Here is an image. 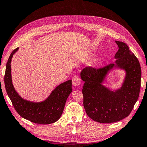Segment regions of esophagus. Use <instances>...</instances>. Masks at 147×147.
I'll use <instances>...</instances> for the list:
<instances>
[{"instance_id":"obj_1","label":"esophagus","mask_w":147,"mask_h":147,"mask_svg":"<svg viewBox=\"0 0 147 147\" xmlns=\"http://www.w3.org/2000/svg\"><path fill=\"white\" fill-rule=\"evenodd\" d=\"M81 82L80 78L78 76H74L72 79V84L74 86H79Z\"/></svg>"}]
</instances>
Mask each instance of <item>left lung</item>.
Here are the masks:
<instances>
[{"label":"left lung","mask_w":147,"mask_h":147,"mask_svg":"<svg viewBox=\"0 0 147 147\" xmlns=\"http://www.w3.org/2000/svg\"><path fill=\"white\" fill-rule=\"evenodd\" d=\"M116 43L119 50L115 56V64L99 68L86 67L80 73L85 82L84 109L90 118L101 123L117 122L128 116L138 99L141 87L142 71L138 58L126 43ZM115 67L123 68L127 74L121 89L112 91L101 84L108 71Z\"/></svg>","instance_id":"1"}]
</instances>
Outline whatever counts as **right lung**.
<instances>
[{"instance_id":"add662e5","label":"right lung","mask_w":147,"mask_h":147,"mask_svg":"<svg viewBox=\"0 0 147 147\" xmlns=\"http://www.w3.org/2000/svg\"><path fill=\"white\" fill-rule=\"evenodd\" d=\"M18 49L16 48L10 55L4 76L6 92L13 106L19 115L31 122L41 125L56 122L62 115L65 102L72 91L71 80L60 84L43 102H33L23 99L14 89L11 79V60Z\"/></svg>"}]
</instances>
